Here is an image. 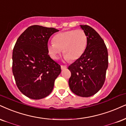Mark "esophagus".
Returning a JSON list of instances; mask_svg holds the SVG:
<instances>
[{"mask_svg":"<svg viewBox=\"0 0 126 126\" xmlns=\"http://www.w3.org/2000/svg\"><path fill=\"white\" fill-rule=\"evenodd\" d=\"M61 69L62 70H64V69H66V66H64V65H61Z\"/></svg>","mask_w":126,"mask_h":126,"instance_id":"obj_1","label":"esophagus"}]
</instances>
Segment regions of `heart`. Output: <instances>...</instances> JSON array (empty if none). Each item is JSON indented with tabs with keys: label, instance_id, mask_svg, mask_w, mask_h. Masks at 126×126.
Masks as SVG:
<instances>
[{
	"label": "heart",
	"instance_id": "1",
	"mask_svg": "<svg viewBox=\"0 0 126 126\" xmlns=\"http://www.w3.org/2000/svg\"><path fill=\"white\" fill-rule=\"evenodd\" d=\"M54 41L47 44L49 55L54 60L58 58L63 49L64 60H78L84 53L88 44V37L84 31L71 30L61 32L54 37Z\"/></svg>",
	"mask_w": 126,
	"mask_h": 126
}]
</instances>
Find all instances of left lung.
<instances>
[{"instance_id": "8db88e82", "label": "left lung", "mask_w": 126, "mask_h": 126, "mask_svg": "<svg viewBox=\"0 0 126 126\" xmlns=\"http://www.w3.org/2000/svg\"><path fill=\"white\" fill-rule=\"evenodd\" d=\"M88 37L84 53L69 66V88L81 97L94 95L103 86L108 67V52L105 42L93 28L80 25Z\"/></svg>"}]
</instances>
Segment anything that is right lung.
Masks as SVG:
<instances>
[{"instance_id": "1", "label": "right lung", "mask_w": 126, "mask_h": 126, "mask_svg": "<svg viewBox=\"0 0 126 126\" xmlns=\"http://www.w3.org/2000/svg\"><path fill=\"white\" fill-rule=\"evenodd\" d=\"M58 30L34 25L29 27L17 40L13 51L12 71L17 86L32 99L48 96L60 75L61 66L49 57L48 40Z\"/></svg>"}]
</instances>
